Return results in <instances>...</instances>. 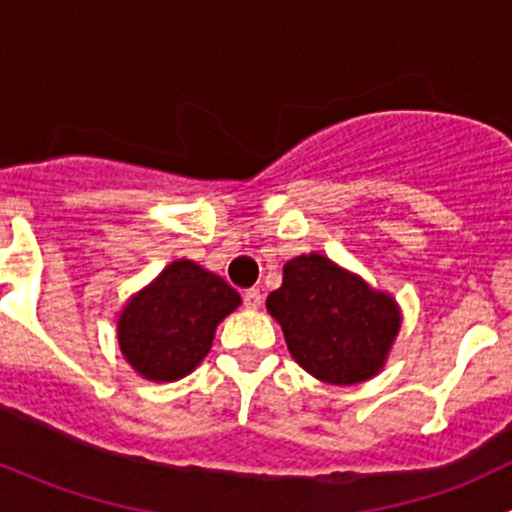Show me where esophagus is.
I'll list each match as a JSON object with an SVG mask.
<instances>
[{"label":"esophagus","instance_id":"1","mask_svg":"<svg viewBox=\"0 0 512 512\" xmlns=\"http://www.w3.org/2000/svg\"><path fill=\"white\" fill-rule=\"evenodd\" d=\"M242 302H245L247 309H257V307H260V302H262L260 289H257V287L245 289V294H242Z\"/></svg>","mask_w":512,"mask_h":512}]
</instances>
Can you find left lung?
Wrapping results in <instances>:
<instances>
[{"label":"left lung","mask_w":512,"mask_h":512,"mask_svg":"<svg viewBox=\"0 0 512 512\" xmlns=\"http://www.w3.org/2000/svg\"><path fill=\"white\" fill-rule=\"evenodd\" d=\"M292 359L319 381L359 384L384 369L401 327L399 304L329 257L299 255L267 297Z\"/></svg>","instance_id":"1"}]
</instances>
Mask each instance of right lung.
I'll list each match as a JSON object with an SVG mask.
<instances>
[{"label": "right lung", "mask_w": 512, "mask_h": 512, "mask_svg": "<svg viewBox=\"0 0 512 512\" xmlns=\"http://www.w3.org/2000/svg\"><path fill=\"white\" fill-rule=\"evenodd\" d=\"M240 302L223 277L175 260L126 302L118 347L143 379L178 381L208 356L215 329Z\"/></svg>", "instance_id": "obj_1"}]
</instances>
